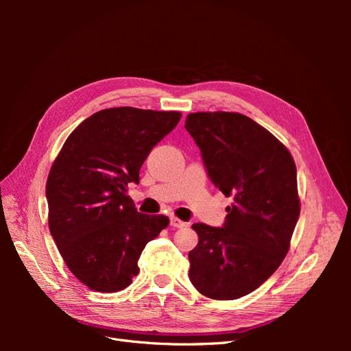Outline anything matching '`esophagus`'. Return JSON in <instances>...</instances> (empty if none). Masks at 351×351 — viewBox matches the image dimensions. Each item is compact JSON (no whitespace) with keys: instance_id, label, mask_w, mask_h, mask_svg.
<instances>
[{"instance_id":"1","label":"esophagus","mask_w":351,"mask_h":351,"mask_svg":"<svg viewBox=\"0 0 351 351\" xmlns=\"http://www.w3.org/2000/svg\"><path fill=\"white\" fill-rule=\"evenodd\" d=\"M169 226L174 228H183V227H186V222L178 219L177 217H169Z\"/></svg>"}]
</instances>
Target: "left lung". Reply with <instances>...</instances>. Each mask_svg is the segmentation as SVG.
Listing matches in <instances>:
<instances>
[{"label":"left lung","instance_id":"8db88e82","mask_svg":"<svg viewBox=\"0 0 351 351\" xmlns=\"http://www.w3.org/2000/svg\"><path fill=\"white\" fill-rule=\"evenodd\" d=\"M184 127L210 182L234 196L222 227L192 226L199 241L189 252V277L204 295L234 300L267 281L289 252L300 215L295 164L277 137L243 114H189Z\"/></svg>","mask_w":351,"mask_h":351}]
</instances>
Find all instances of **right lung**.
I'll return each mask as SVG.
<instances>
[{"mask_svg": "<svg viewBox=\"0 0 351 351\" xmlns=\"http://www.w3.org/2000/svg\"><path fill=\"white\" fill-rule=\"evenodd\" d=\"M182 119L177 111L102 110L79 124L47 180L51 236L69 269L90 290L115 293L139 274L142 250L168 226L137 212L127 186Z\"/></svg>", "mask_w": 351, "mask_h": 351, "instance_id": "right-lung-1", "label": "right lung"}]
</instances>
